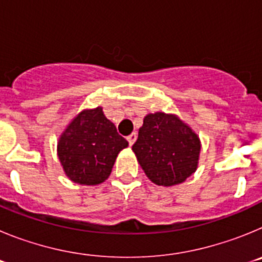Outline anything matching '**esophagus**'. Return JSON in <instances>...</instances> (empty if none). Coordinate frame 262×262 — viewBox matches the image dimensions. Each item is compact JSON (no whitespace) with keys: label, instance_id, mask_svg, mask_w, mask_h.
Here are the masks:
<instances>
[{"label":"esophagus","instance_id":"34e87169","mask_svg":"<svg viewBox=\"0 0 262 262\" xmlns=\"http://www.w3.org/2000/svg\"><path fill=\"white\" fill-rule=\"evenodd\" d=\"M127 140H128L129 145H133L134 143H135V140H136V134L133 133V134H131V135L127 136Z\"/></svg>","mask_w":262,"mask_h":262}]
</instances>
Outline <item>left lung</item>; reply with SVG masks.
Returning <instances> with one entry per match:
<instances>
[{
    "label": "left lung",
    "mask_w": 262,
    "mask_h": 262,
    "mask_svg": "<svg viewBox=\"0 0 262 262\" xmlns=\"http://www.w3.org/2000/svg\"><path fill=\"white\" fill-rule=\"evenodd\" d=\"M133 151L154 184L174 186L198 168L201 140L195 131L176 114H147Z\"/></svg>",
    "instance_id": "obj_1"
}]
</instances>
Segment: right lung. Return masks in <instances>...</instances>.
Returning a JSON list of instances; mask_svg holds the SVG:
<instances>
[{
  "label": "right lung",
  "mask_w": 262,
  "mask_h": 262,
  "mask_svg": "<svg viewBox=\"0 0 262 262\" xmlns=\"http://www.w3.org/2000/svg\"><path fill=\"white\" fill-rule=\"evenodd\" d=\"M127 147L128 142L98 106L69 122L57 142V156L71 181L94 186L107 180L118 154Z\"/></svg>",
  "instance_id": "obj_1"
}]
</instances>
